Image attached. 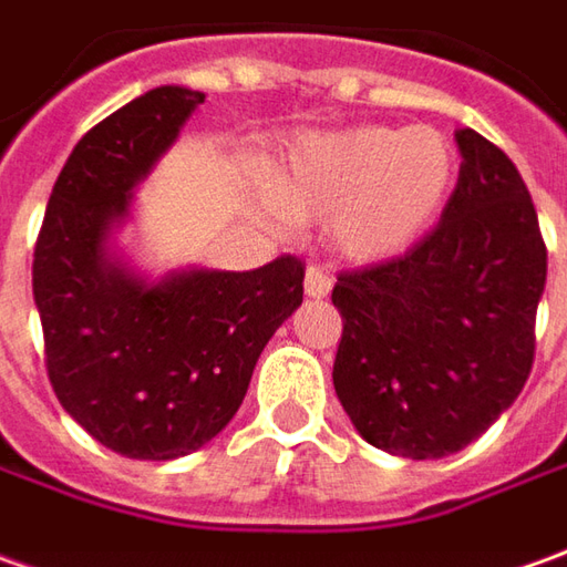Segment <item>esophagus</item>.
Masks as SVG:
<instances>
[{
    "mask_svg": "<svg viewBox=\"0 0 567 567\" xmlns=\"http://www.w3.org/2000/svg\"><path fill=\"white\" fill-rule=\"evenodd\" d=\"M303 291H307V298H313V300L329 298V291H332V279H329V272L319 267L307 269V276H303Z\"/></svg>",
    "mask_w": 567,
    "mask_h": 567,
    "instance_id": "34e87169",
    "label": "esophagus"
}]
</instances>
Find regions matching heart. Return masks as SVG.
<instances>
[{
	"label": "heart",
	"mask_w": 567,
	"mask_h": 567,
	"mask_svg": "<svg viewBox=\"0 0 567 567\" xmlns=\"http://www.w3.org/2000/svg\"><path fill=\"white\" fill-rule=\"evenodd\" d=\"M456 171V148L444 133L363 123L298 138L267 173V195L282 217L326 219L341 257L381 264L431 233Z\"/></svg>",
	"instance_id": "obj_1"
}]
</instances>
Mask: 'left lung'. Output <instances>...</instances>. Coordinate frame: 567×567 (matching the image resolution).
<instances>
[{
  "mask_svg": "<svg viewBox=\"0 0 567 567\" xmlns=\"http://www.w3.org/2000/svg\"><path fill=\"white\" fill-rule=\"evenodd\" d=\"M441 223L403 257L341 272L334 394L365 444L444 460L522 394L546 245L522 173L475 130Z\"/></svg>",
  "mask_w": 567,
  "mask_h": 567,
  "instance_id": "1",
  "label": "left lung"
}]
</instances>
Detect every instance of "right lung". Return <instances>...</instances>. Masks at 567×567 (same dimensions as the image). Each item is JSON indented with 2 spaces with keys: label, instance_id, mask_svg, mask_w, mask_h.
I'll return each instance as SVG.
<instances>
[{
  "label": "right lung",
  "instance_id": "1",
  "mask_svg": "<svg viewBox=\"0 0 567 567\" xmlns=\"http://www.w3.org/2000/svg\"><path fill=\"white\" fill-rule=\"evenodd\" d=\"M202 102L157 86L92 126L58 173L33 254L49 381L73 422L126 460H179L214 441L303 300L298 257L152 279L117 245L136 188Z\"/></svg>",
  "mask_w": 567,
  "mask_h": 567
}]
</instances>
